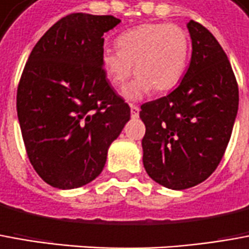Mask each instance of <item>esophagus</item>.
Returning a JSON list of instances; mask_svg holds the SVG:
<instances>
[{"instance_id": "1", "label": "esophagus", "mask_w": 249, "mask_h": 249, "mask_svg": "<svg viewBox=\"0 0 249 249\" xmlns=\"http://www.w3.org/2000/svg\"><path fill=\"white\" fill-rule=\"evenodd\" d=\"M139 112H140V107L137 105H130V116L132 119H137L139 117Z\"/></svg>"}]
</instances>
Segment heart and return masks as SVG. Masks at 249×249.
I'll list each match as a JSON object with an SVG mask.
<instances>
[{"instance_id": "1", "label": "heart", "mask_w": 249, "mask_h": 249, "mask_svg": "<svg viewBox=\"0 0 249 249\" xmlns=\"http://www.w3.org/2000/svg\"><path fill=\"white\" fill-rule=\"evenodd\" d=\"M190 39L183 28L174 24H142L121 34L117 50L107 48L101 62L113 88H124L133 74L136 82L125 90L130 100L142 98L149 90L166 93L185 74Z\"/></svg>"}]
</instances>
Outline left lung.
<instances>
[{
    "mask_svg": "<svg viewBox=\"0 0 249 249\" xmlns=\"http://www.w3.org/2000/svg\"><path fill=\"white\" fill-rule=\"evenodd\" d=\"M191 62L170 94L142 105V163L155 182L185 190L218 167L232 135L239 86L218 41L202 24H187Z\"/></svg>",
    "mask_w": 249,
    "mask_h": 249,
    "instance_id": "1",
    "label": "left lung"
}]
</instances>
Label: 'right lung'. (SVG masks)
<instances>
[{
    "label": "right lung",
    "instance_id": "1",
    "mask_svg": "<svg viewBox=\"0 0 249 249\" xmlns=\"http://www.w3.org/2000/svg\"><path fill=\"white\" fill-rule=\"evenodd\" d=\"M113 16L71 13L36 43L17 88V116L28 159L48 185L75 189L95 179L130 107L102 67Z\"/></svg>",
    "mask_w": 249,
    "mask_h": 249
}]
</instances>
